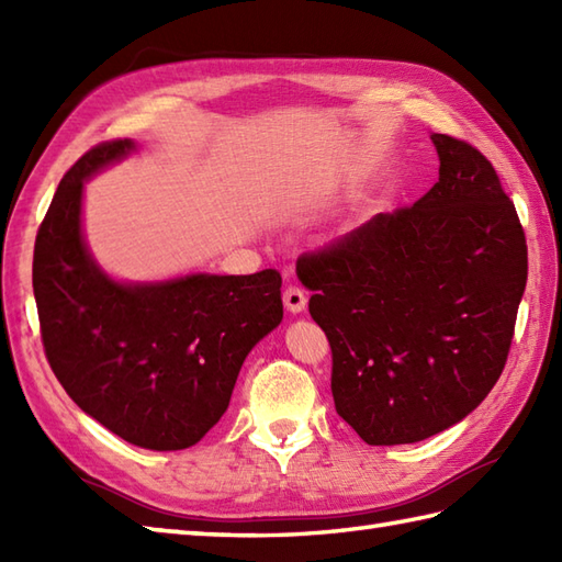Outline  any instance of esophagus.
<instances>
[{
  "label": "esophagus",
  "instance_id": "34e87169",
  "mask_svg": "<svg viewBox=\"0 0 562 562\" xmlns=\"http://www.w3.org/2000/svg\"><path fill=\"white\" fill-rule=\"evenodd\" d=\"M282 302L288 306L290 314H302L306 308V294L302 288H296V284H290V288H284L282 294Z\"/></svg>",
  "mask_w": 562,
  "mask_h": 562
}]
</instances>
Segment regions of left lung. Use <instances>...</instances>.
Returning a JSON list of instances; mask_svg holds the SVG:
<instances>
[{
	"instance_id": "1",
	"label": "left lung",
	"mask_w": 562,
	"mask_h": 562,
	"mask_svg": "<svg viewBox=\"0 0 562 562\" xmlns=\"http://www.w3.org/2000/svg\"><path fill=\"white\" fill-rule=\"evenodd\" d=\"M439 181L296 260L333 352L336 411L367 445L461 423L503 374L527 288L515 202L469 142L432 135Z\"/></svg>"
}]
</instances>
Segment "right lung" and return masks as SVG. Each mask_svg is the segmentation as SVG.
Segmentation results:
<instances>
[{"mask_svg": "<svg viewBox=\"0 0 562 562\" xmlns=\"http://www.w3.org/2000/svg\"><path fill=\"white\" fill-rule=\"evenodd\" d=\"M135 151L103 142L57 186L35 236L45 357L79 408L142 449H188L229 408L246 355L282 321L278 270L117 282L81 234L83 181Z\"/></svg>", "mask_w": 562, "mask_h": 562, "instance_id": "add662e5", "label": "right lung"}]
</instances>
